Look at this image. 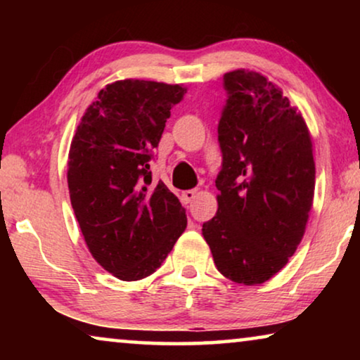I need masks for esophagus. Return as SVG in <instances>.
Segmentation results:
<instances>
[{
  "label": "esophagus",
  "mask_w": 360,
  "mask_h": 360,
  "mask_svg": "<svg viewBox=\"0 0 360 360\" xmlns=\"http://www.w3.org/2000/svg\"><path fill=\"white\" fill-rule=\"evenodd\" d=\"M196 195H198V191L196 190H186L181 193V200L185 201V203H191L196 198Z\"/></svg>",
  "instance_id": "esophagus-1"
}]
</instances>
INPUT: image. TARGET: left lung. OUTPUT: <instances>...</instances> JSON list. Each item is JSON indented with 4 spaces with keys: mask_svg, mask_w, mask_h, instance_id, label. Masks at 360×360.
I'll return each instance as SVG.
<instances>
[{
    "mask_svg": "<svg viewBox=\"0 0 360 360\" xmlns=\"http://www.w3.org/2000/svg\"><path fill=\"white\" fill-rule=\"evenodd\" d=\"M224 88L218 211L201 231L226 278L260 285L287 265L307 229L316 179L311 134L262 73L228 72Z\"/></svg>",
    "mask_w": 360,
    "mask_h": 360,
    "instance_id": "8db88e82",
    "label": "left lung"
}]
</instances>
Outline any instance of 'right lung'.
I'll list each match as a JSON object with an SVG mask.
<instances>
[{
	"label": "right lung",
	"mask_w": 360,
	"mask_h": 360,
	"mask_svg": "<svg viewBox=\"0 0 360 360\" xmlns=\"http://www.w3.org/2000/svg\"><path fill=\"white\" fill-rule=\"evenodd\" d=\"M186 86L112 82L83 112L68 150L73 213L93 259L132 282L159 269L186 228L185 208L159 181L150 186V152Z\"/></svg>",
	"instance_id": "1"
}]
</instances>
